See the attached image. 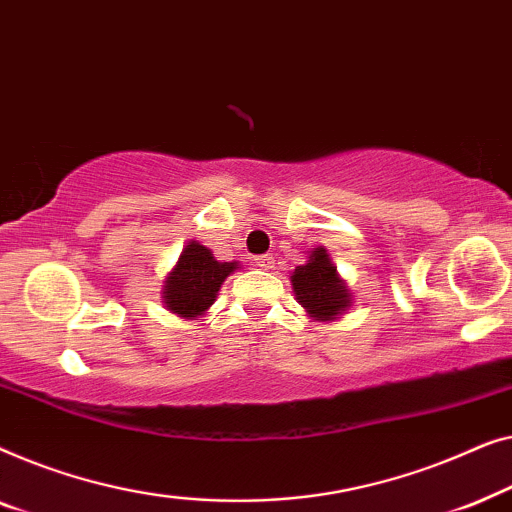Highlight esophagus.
I'll list each match as a JSON object with an SVG mask.
<instances>
[{
  "label": "esophagus",
  "mask_w": 512,
  "mask_h": 512,
  "mask_svg": "<svg viewBox=\"0 0 512 512\" xmlns=\"http://www.w3.org/2000/svg\"><path fill=\"white\" fill-rule=\"evenodd\" d=\"M255 266H259V269H264V271L273 269V255H259V257H255Z\"/></svg>",
  "instance_id": "esophagus-1"
}]
</instances>
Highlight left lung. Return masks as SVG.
Instances as JSON below:
<instances>
[{"label":"left lung","instance_id":"obj_1","mask_svg":"<svg viewBox=\"0 0 512 512\" xmlns=\"http://www.w3.org/2000/svg\"><path fill=\"white\" fill-rule=\"evenodd\" d=\"M294 297L313 320H336L352 306V292L336 273L325 248H313L306 264L292 271Z\"/></svg>","mask_w":512,"mask_h":512}]
</instances>
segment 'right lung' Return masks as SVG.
<instances>
[{"mask_svg": "<svg viewBox=\"0 0 512 512\" xmlns=\"http://www.w3.org/2000/svg\"><path fill=\"white\" fill-rule=\"evenodd\" d=\"M236 269H239V262H218L206 246L190 241L174 269L164 278V306L178 318H199L213 306L220 285Z\"/></svg>", "mask_w": 512, "mask_h": 512, "instance_id": "1", "label": "right lung"}]
</instances>
